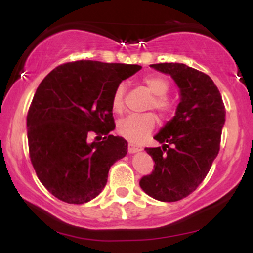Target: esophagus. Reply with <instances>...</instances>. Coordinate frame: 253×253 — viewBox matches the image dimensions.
I'll return each mask as SVG.
<instances>
[{
  "instance_id": "34e87169",
  "label": "esophagus",
  "mask_w": 253,
  "mask_h": 253,
  "mask_svg": "<svg viewBox=\"0 0 253 253\" xmlns=\"http://www.w3.org/2000/svg\"><path fill=\"white\" fill-rule=\"evenodd\" d=\"M143 150L140 146H138V145L133 144V143H129L128 144V152L129 153H136V152H140V151Z\"/></svg>"
}]
</instances>
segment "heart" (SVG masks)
<instances>
[{
	"label": "heart",
	"instance_id": "obj_1",
	"mask_svg": "<svg viewBox=\"0 0 253 253\" xmlns=\"http://www.w3.org/2000/svg\"><path fill=\"white\" fill-rule=\"evenodd\" d=\"M143 83L146 86V89L155 96L150 103L151 108L158 110L163 117L173 112V104L165 97L170 89L169 82L165 78L157 76V75H150V76L144 77ZM125 89L126 88H125L124 84H119L114 94H113L112 107L113 110L117 113H120L124 109ZM157 119L152 113L143 115L132 114L120 119L117 129L119 134L123 135L124 138L134 141V143H141L155 129Z\"/></svg>",
	"mask_w": 253,
	"mask_h": 253
}]
</instances>
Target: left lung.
Masks as SVG:
<instances>
[{
    "mask_svg": "<svg viewBox=\"0 0 253 253\" xmlns=\"http://www.w3.org/2000/svg\"><path fill=\"white\" fill-rule=\"evenodd\" d=\"M150 66L175 81L179 103L175 117L153 136L162 146L145 149L155 165L139 184L158 201L175 202L193 193L207 176L219 153L226 110L208 75L181 63Z\"/></svg>",
    "mask_w": 253,
    "mask_h": 253,
    "instance_id": "left-lung-1",
    "label": "left lung"
}]
</instances>
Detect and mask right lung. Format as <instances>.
Listing matches in <instances>:
<instances>
[{
  "mask_svg": "<svg viewBox=\"0 0 253 253\" xmlns=\"http://www.w3.org/2000/svg\"><path fill=\"white\" fill-rule=\"evenodd\" d=\"M140 69L78 60L58 66L38 86L27 115L30 157L39 181L57 199L75 205L95 199L110 167L126 156L127 141L110 134L112 97ZM91 132L98 135L92 143Z\"/></svg>",
  "mask_w": 253,
  "mask_h": 253,
  "instance_id": "add662e5",
  "label": "right lung"
}]
</instances>
